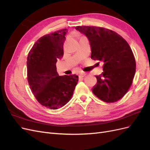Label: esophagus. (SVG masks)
I'll list each match as a JSON object with an SVG mask.
<instances>
[{
    "label": "esophagus",
    "instance_id": "obj_1",
    "mask_svg": "<svg viewBox=\"0 0 150 150\" xmlns=\"http://www.w3.org/2000/svg\"><path fill=\"white\" fill-rule=\"evenodd\" d=\"M86 75V72H81L79 74V77L80 78H83V77H84Z\"/></svg>",
    "mask_w": 150,
    "mask_h": 150
}]
</instances>
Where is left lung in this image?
Instances as JSON below:
<instances>
[{
    "label": "left lung",
    "instance_id": "8db88e82",
    "mask_svg": "<svg viewBox=\"0 0 150 150\" xmlns=\"http://www.w3.org/2000/svg\"><path fill=\"white\" fill-rule=\"evenodd\" d=\"M75 29L88 38L92 59L104 63L103 72L96 76L92 89L95 96L106 103L120 100L128 91L136 71V61L130 46L116 32L95 26Z\"/></svg>",
    "mask_w": 150,
    "mask_h": 150
}]
</instances>
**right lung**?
I'll use <instances>...</instances> for the list:
<instances>
[{
    "mask_svg": "<svg viewBox=\"0 0 150 150\" xmlns=\"http://www.w3.org/2000/svg\"><path fill=\"white\" fill-rule=\"evenodd\" d=\"M67 29L45 35L39 39L29 51L27 61L28 80L38 102L52 110L64 106L70 101L78 76H59L56 62L64 55Z\"/></svg>",
    "mask_w": 150,
    "mask_h": 150,
    "instance_id": "add662e5",
    "label": "right lung"
}]
</instances>
